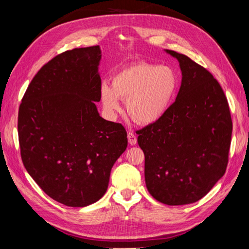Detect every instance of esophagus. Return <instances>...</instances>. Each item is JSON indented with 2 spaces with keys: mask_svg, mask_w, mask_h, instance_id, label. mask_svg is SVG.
Wrapping results in <instances>:
<instances>
[{
  "mask_svg": "<svg viewBox=\"0 0 249 249\" xmlns=\"http://www.w3.org/2000/svg\"><path fill=\"white\" fill-rule=\"evenodd\" d=\"M127 138H128V142L130 145H135L137 143V137L133 133V131H129V133L127 134Z\"/></svg>",
  "mask_w": 249,
  "mask_h": 249,
  "instance_id": "34e87169",
  "label": "esophagus"
}]
</instances>
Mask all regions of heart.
Here are the masks:
<instances>
[{
  "mask_svg": "<svg viewBox=\"0 0 249 249\" xmlns=\"http://www.w3.org/2000/svg\"><path fill=\"white\" fill-rule=\"evenodd\" d=\"M178 76L171 67L140 62L115 73L112 87L103 84L100 97L105 109L115 112L125 99L127 113L136 123L150 125L161 120L178 89Z\"/></svg>",
  "mask_w": 249,
  "mask_h": 249,
  "instance_id": "1",
  "label": "heart"
}]
</instances>
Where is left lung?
<instances>
[{"label": "left lung", "mask_w": 249, "mask_h": 249, "mask_svg": "<svg viewBox=\"0 0 249 249\" xmlns=\"http://www.w3.org/2000/svg\"><path fill=\"white\" fill-rule=\"evenodd\" d=\"M165 51L179 63L181 88L165 116L137 134L149 193L163 204L184 205L203 198L225 174L232 121L212 73L186 55Z\"/></svg>", "instance_id": "1"}]
</instances>
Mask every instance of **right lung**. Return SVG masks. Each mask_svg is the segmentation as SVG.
<instances>
[{
  "instance_id": "obj_1",
  "label": "right lung",
  "mask_w": 249,
  "mask_h": 249,
  "mask_svg": "<svg viewBox=\"0 0 249 249\" xmlns=\"http://www.w3.org/2000/svg\"><path fill=\"white\" fill-rule=\"evenodd\" d=\"M99 46L56 55L26 89L18 114L23 165L50 198L82 208L107 192L114 162L127 147L124 126L103 119Z\"/></svg>"
}]
</instances>
